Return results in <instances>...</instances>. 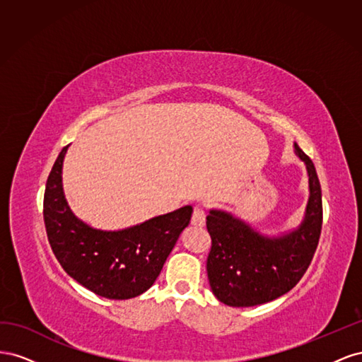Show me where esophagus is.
Wrapping results in <instances>:
<instances>
[{
  "instance_id": "1",
  "label": "esophagus",
  "mask_w": 362,
  "mask_h": 362,
  "mask_svg": "<svg viewBox=\"0 0 362 362\" xmlns=\"http://www.w3.org/2000/svg\"><path fill=\"white\" fill-rule=\"evenodd\" d=\"M192 225L194 226H204L205 225V211L204 208L196 206L192 214Z\"/></svg>"
}]
</instances>
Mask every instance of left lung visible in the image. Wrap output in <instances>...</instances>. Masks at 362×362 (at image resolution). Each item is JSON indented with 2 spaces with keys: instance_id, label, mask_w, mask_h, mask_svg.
<instances>
[{
  "instance_id": "1",
  "label": "left lung",
  "mask_w": 362,
  "mask_h": 362,
  "mask_svg": "<svg viewBox=\"0 0 362 362\" xmlns=\"http://www.w3.org/2000/svg\"><path fill=\"white\" fill-rule=\"evenodd\" d=\"M306 164L310 199L298 229L279 237L257 233L231 213L210 210L206 229L211 249L206 273L216 298L228 306H255L290 291L310 267L323 222L322 189L314 163L294 144Z\"/></svg>"
}]
</instances>
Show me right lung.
Masks as SVG:
<instances>
[{"label": "right lung", "instance_id": "right-lung-1", "mask_svg": "<svg viewBox=\"0 0 362 362\" xmlns=\"http://www.w3.org/2000/svg\"><path fill=\"white\" fill-rule=\"evenodd\" d=\"M68 146L54 163L43 196V221L54 255L71 278L101 298H136L158 278L193 208L185 205L122 231L95 229L75 217L64 199L62 168Z\"/></svg>", "mask_w": 362, "mask_h": 362}]
</instances>
